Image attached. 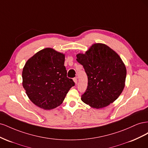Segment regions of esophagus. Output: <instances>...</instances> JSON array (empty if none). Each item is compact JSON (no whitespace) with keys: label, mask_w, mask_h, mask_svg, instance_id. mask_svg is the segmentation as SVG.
I'll return each instance as SVG.
<instances>
[{"label":"esophagus","mask_w":148,"mask_h":148,"mask_svg":"<svg viewBox=\"0 0 148 148\" xmlns=\"http://www.w3.org/2000/svg\"><path fill=\"white\" fill-rule=\"evenodd\" d=\"M73 79L74 82H75L76 84H77V78H74Z\"/></svg>","instance_id":"esophagus-1"}]
</instances>
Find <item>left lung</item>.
I'll list each match as a JSON object with an SVG mask.
<instances>
[{"label": "left lung", "instance_id": "8db88e82", "mask_svg": "<svg viewBox=\"0 0 148 148\" xmlns=\"http://www.w3.org/2000/svg\"><path fill=\"white\" fill-rule=\"evenodd\" d=\"M77 60L88 77L83 102L100 109L117 99L125 87L127 70L117 53L104 44H95L84 54H77Z\"/></svg>", "mask_w": 148, "mask_h": 148}]
</instances>
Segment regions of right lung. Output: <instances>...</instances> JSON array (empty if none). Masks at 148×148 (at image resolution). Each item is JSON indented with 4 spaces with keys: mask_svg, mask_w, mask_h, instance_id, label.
Returning <instances> with one entry per match:
<instances>
[{
    "mask_svg": "<svg viewBox=\"0 0 148 148\" xmlns=\"http://www.w3.org/2000/svg\"><path fill=\"white\" fill-rule=\"evenodd\" d=\"M64 62L63 53L46 48L25 64L23 86L31 102L40 108L51 110L60 106L75 86L73 79L66 77Z\"/></svg>",
    "mask_w": 148,
    "mask_h": 148,
    "instance_id": "right-lung-1",
    "label": "right lung"
}]
</instances>
